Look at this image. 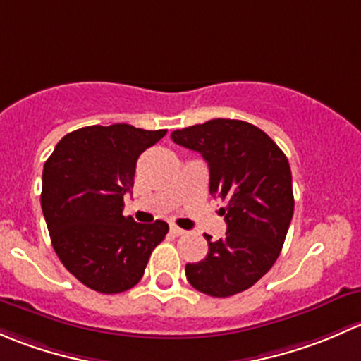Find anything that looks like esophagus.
<instances>
[{"instance_id": "obj_1", "label": "esophagus", "mask_w": 361, "mask_h": 361, "mask_svg": "<svg viewBox=\"0 0 361 361\" xmlns=\"http://www.w3.org/2000/svg\"><path fill=\"white\" fill-rule=\"evenodd\" d=\"M170 233H172L173 236H182L185 231H184V229L177 228V226H170Z\"/></svg>"}]
</instances>
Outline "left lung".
<instances>
[{
    "mask_svg": "<svg viewBox=\"0 0 361 361\" xmlns=\"http://www.w3.org/2000/svg\"><path fill=\"white\" fill-rule=\"evenodd\" d=\"M179 146L203 156L210 195L222 200L228 231L208 241L203 261L185 264L188 281L202 293H240L271 269L293 215L292 172L287 156L267 133L240 120L217 118L172 132Z\"/></svg>",
    "mask_w": 361,
    "mask_h": 361,
    "instance_id": "left-lung-1",
    "label": "left lung"
}]
</instances>
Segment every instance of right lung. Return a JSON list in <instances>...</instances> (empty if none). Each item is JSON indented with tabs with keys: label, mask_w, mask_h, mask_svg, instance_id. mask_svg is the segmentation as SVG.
Segmentation results:
<instances>
[{
	"label": "right lung",
	"mask_w": 361,
	"mask_h": 361,
	"mask_svg": "<svg viewBox=\"0 0 361 361\" xmlns=\"http://www.w3.org/2000/svg\"><path fill=\"white\" fill-rule=\"evenodd\" d=\"M165 133L126 123L83 126L62 137L44 161L42 208L51 245L66 269L92 290L135 287L169 233L165 221L139 224L123 217L137 159Z\"/></svg>",
	"instance_id": "add662e5"
}]
</instances>
